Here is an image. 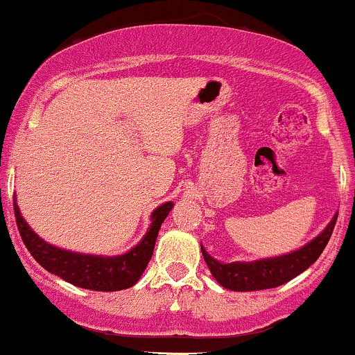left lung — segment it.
Returning a JSON list of instances; mask_svg holds the SVG:
<instances>
[{"label": "left lung", "mask_w": 355, "mask_h": 355, "mask_svg": "<svg viewBox=\"0 0 355 355\" xmlns=\"http://www.w3.org/2000/svg\"><path fill=\"white\" fill-rule=\"evenodd\" d=\"M337 216H334L328 226L315 240L309 241L303 248L291 252L287 255L272 257V259L255 260V262H231L221 263L204 250H202L204 260H206L209 270H211L212 277L219 282L223 287L230 291H260V289H272L289 282L301 272H304L311 263L318 260L322 252L330 240L331 233H334L335 223H337Z\"/></svg>", "instance_id": "obj_1"}]
</instances>
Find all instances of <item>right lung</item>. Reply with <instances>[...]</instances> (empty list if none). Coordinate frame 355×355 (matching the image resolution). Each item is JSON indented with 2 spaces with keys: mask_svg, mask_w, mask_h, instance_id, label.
I'll return each mask as SVG.
<instances>
[{
  "mask_svg": "<svg viewBox=\"0 0 355 355\" xmlns=\"http://www.w3.org/2000/svg\"><path fill=\"white\" fill-rule=\"evenodd\" d=\"M171 207H173V202H165L153 211L151 226H149L148 233L128 253L102 257L61 250L44 241L30 230L25 219L21 218L17 200L13 199L15 221H17L20 236L28 248L30 255L51 274L64 279L69 284L92 291H122L139 281L153 257L162 223L165 221Z\"/></svg>",
  "mask_w": 355,
  "mask_h": 355,
  "instance_id": "add662e5",
  "label": "right lung"
}]
</instances>
